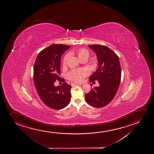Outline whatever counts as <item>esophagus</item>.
Listing matches in <instances>:
<instances>
[{
	"label": "esophagus",
	"instance_id": "1",
	"mask_svg": "<svg viewBox=\"0 0 154 154\" xmlns=\"http://www.w3.org/2000/svg\"><path fill=\"white\" fill-rule=\"evenodd\" d=\"M79 85V84H75V83H72L71 84L72 86H76V85Z\"/></svg>",
	"mask_w": 154,
	"mask_h": 154
}]
</instances>
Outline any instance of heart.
Instances as JSON below:
<instances>
[{"label":"heart","instance_id":"obj_1","mask_svg":"<svg viewBox=\"0 0 154 154\" xmlns=\"http://www.w3.org/2000/svg\"><path fill=\"white\" fill-rule=\"evenodd\" d=\"M75 54L78 55V57L80 59V60L87 59L90 56V51L87 49L83 48L77 49L75 50ZM69 56V54H66L64 56L62 60V63L64 66H65L67 63ZM89 73V71L85 68L75 69L71 71L68 73V78L69 80L72 81L80 82L82 81L85 77L88 76Z\"/></svg>","mask_w":154,"mask_h":154}]
</instances>
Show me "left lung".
Segmentation results:
<instances>
[{
    "mask_svg": "<svg viewBox=\"0 0 154 154\" xmlns=\"http://www.w3.org/2000/svg\"><path fill=\"white\" fill-rule=\"evenodd\" d=\"M88 47L97 54L99 66L89 81H98L100 86L91 88L85 98L91 106L100 108L109 104L117 93L121 82V65L118 55L106 46L93 45Z\"/></svg>",
    "mask_w": 154,
    "mask_h": 154,
    "instance_id": "left-lung-1",
    "label": "left lung"
}]
</instances>
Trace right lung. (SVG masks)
<instances>
[{"label":"right lung","instance_id":"add662e5","mask_svg":"<svg viewBox=\"0 0 154 154\" xmlns=\"http://www.w3.org/2000/svg\"><path fill=\"white\" fill-rule=\"evenodd\" d=\"M70 45L53 44L39 52L33 67V80L37 93L47 106L60 109L66 106L71 100V86L66 82L61 86L54 82L61 79L60 60Z\"/></svg>","mask_w":154,"mask_h":154}]
</instances>
